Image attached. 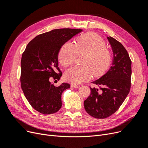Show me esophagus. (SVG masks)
<instances>
[{"label": "esophagus", "mask_w": 148, "mask_h": 148, "mask_svg": "<svg viewBox=\"0 0 148 148\" xmlns=\"http://www.w3.org/2000/svg\"><path fill=\"white\" fill-rule=\"evenodd\" d=\"M71 86L75 88H79L80 86L79 84H71Z\"/></svg>", "instance_id": "esophagus-1"}]
</instances>
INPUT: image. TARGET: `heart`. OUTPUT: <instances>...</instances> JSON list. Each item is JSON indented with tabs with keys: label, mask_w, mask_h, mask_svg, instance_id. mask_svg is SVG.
<instances>
[{
	"label": "heart",
	"mask_w": 148,
	"mask_h": 148,
	"mask_svg": "<svg viewBox=\"0 0 148 148\" xmlns=\"http://www.w3.org/2000/svg\"><path fill=\"white\" fill-rule=\"evenodd\" d=\"M103 39L97 34L88 33L80 36L75 44L65 43L59 53V60L64 66H69L77 56L84 55L82 64L67 70L65 77L68 81L78 84L87 81L92 74L98 77L104 73L110 65L112 55Z\"/></svg>",
	"instance_id": "b5f03b06"
}]
</instances>
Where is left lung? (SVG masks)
Instances as JSON below:
<instances>
[{"label":"left lung","instance_id":"obj_1","mask_svg":"<svg viewBox=\"0 0 148 148\" xmlns=\"http://www.w3.org/2000/svg\"><path fill=\"white\" fill-rule=\"evenodd\" d=\"M107 39L114 59L107 72L92 83L100 88H91L90 95L84 101L86 112L96 119H106L114 114L126 99L131 87L132 61L120 42L111 36Z\"/></svg>","mask_w":148,"mask_h":148}]
</instances>
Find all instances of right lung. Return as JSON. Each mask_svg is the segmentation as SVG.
Here are the masks:
<instances>
[{
    "mask_svg": "<svg viewBox=\"0 0 148 148\" xmlns=\"http://www.w3.org/2000/svg\"><path fill=\"white\" fill-rule=\"evenodd\" d=\"M81 29H53L39 34L28 43L21 60V86L30 105L39 112L52 114L62 107V94L70 88L64 83L55 86L50 77L59 80L58 53L64 44Z\"/></svg>",
    "mask_w": 148,
    "mask_h": 148,
    "instance_id": "1",
    "label": "right lung"
}]
</instances>
